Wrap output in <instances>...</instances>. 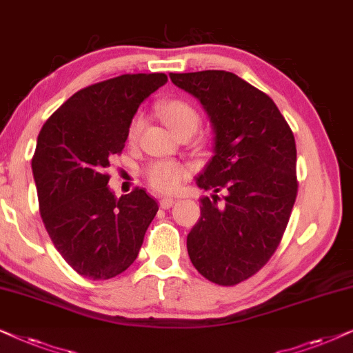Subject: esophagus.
I'll return each instance as SVG.
<instances>
[{
	"mask_svg": "<svg viewBox=\"0 0 353 353\" xmlns=\"http://www.w3.org/2000/svg\"><path fill=\"white\" fill-rule=\"evenodd\" d=\"M174 203H176V200L171 199V196H163V199H159V208L163 210H169Z\"/></svg>",
	"mask_w": 353,
	"mask_h": 353,
	"instance_id": "esophagus-1",
	"label": "esophagus"
}]
</instances>
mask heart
Here are the masks:
<instances>
[{"label": "heart", "mask_w": 353, "mask_h": 353, "mask_svg": "<svg viewBox=\"0 0 353 353\" xmlns=\"http://www.w3.org/2000/svg\"><path fill=\"white\" fill-rule=\"evenodd\" d=\"M158 114L166 122L168 128L177 135L194 134L200 125V114L196 108L182 98H169V100L159 103ZM143 122L145 119L142 114H135L132 117L128 129L129 142L137 140L140 130L143 128ZM143 176L153 190L171 194L187 181L189 169L185 164L174 161V159H157L145 168Z\"/></svg>", "instance_id": "1"}]
</instances>
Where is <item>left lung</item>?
Instances as JSON below:
<instances>
[{
  "mask_svg": "<svg viewBox=\"0 0 353 353\" xmlns=\"http://www.w3.org/2000/svg\"><path fill=\"white\" fill-rule=\"evenodd\" d=\"M199 98L214 130V157L196 177L201 216L187 236L192 265L219 285L252 278L278 248L297 199V148L266 93L225 70L169 74ZM225 192V200L215 195Z\"/></svg>",
  "mask_w": 353,
  "mask_h": 353,
  "instance_id": "8db88e82",
  "label": "left lung"
}]
</instances>
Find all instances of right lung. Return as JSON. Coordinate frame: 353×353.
Wrapping results in <instances>:
<instances>
[{"instance_id": "add662e5", "label": "right lung", "mask_w": 353, "mask_h": 353, "mask_svg": "<svg viewBox=\"0 0 353 353\" xmlns=\"http://www.w3.org/2000/svg\"><path fill=\"white\" fill-rule=\"evenodd\" d=\"M166 74H124L64 101L39 134L32 171L40 214L56 250L83 278L111 279L135 261L158 203L143 189L116 199L110 161L128 140L140 103Z\"/></svg>"}]
</instances>
